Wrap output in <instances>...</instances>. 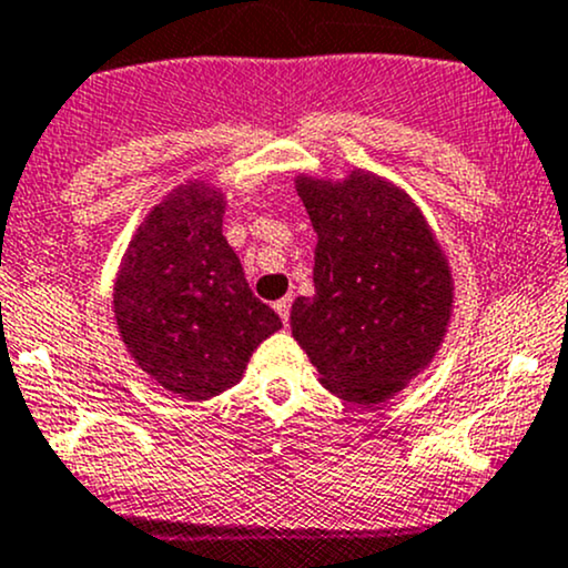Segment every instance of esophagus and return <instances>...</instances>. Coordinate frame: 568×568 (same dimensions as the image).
Masks as SVG:
<instances>
[{"mask_svg":"<svg viewBox=\"0 0 568 568\" xmlns=\"http://www.w3.org/2000/svg\"><path fill=\"white\" fill-rule=\"evenodd\" d=\"M273 308H276V314L282 316V322L284 325H290V311H292V297L286 295V297H282V301H276L273 303Z\"/></svg>","mask_w":568,"mask_h":568,"instance_id":"esophagus-1","label":"esophagus"}]
</instances>
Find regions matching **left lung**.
Here are the masks:
<instances>
[{
  "label": "left lung",
  "instance_id": "8db88e82",
  "mask_svg": "<svg viewBox=\"0 0 568 568\" xmlns=\"http://www.w3.org/2000/svg\"><path fill=\"white\" fill-rule=\"evenodd\" d=\"M295 189L316 248L314 295L292 303V335L333 395L382 406L442 349L455 308L447 252L412 194L379 173H301Z\"/></svg>",
  "mask_w": 568,
  "mask_h": 568
}]
</instances>
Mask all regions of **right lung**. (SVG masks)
<instances>
[{
    "instance_id": "right-lung-1",
    "label": "right lung",
    "mask_w": 568,
    "mask_h": 568,
    "mask_svg": "<svg viewBox=\"0 0 568 568\" xmlns=\"http://www.w3.org/2000/svg\"><path fill=\"white\" fill-rule=\"evenodd\" d=\"M227 197L189 179L145 213L113 278V320L135 365L173 398L235 387L254 349L282 327L257 301L222 235Z\"/></svg>"
}]
</instances>
